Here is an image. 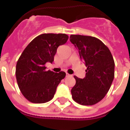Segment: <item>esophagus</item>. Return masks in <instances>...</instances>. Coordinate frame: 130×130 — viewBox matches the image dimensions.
I'll return each instance as SVG.
<instances>
[{"mask_svg":"<svg viewBox=\"0 0 130 130\" xmlns=\"http://www.w3.org/2000/svg\"><path fill=\"white\" fill-rule=\"evenodd\" d=\"M66 76H67V77H69V76H72V75H71V74H70L66 73Z\"/></svg>","mask_w":130,"mask_h":130,"instance_id":"1","label":"esophagus"}]
</instances>
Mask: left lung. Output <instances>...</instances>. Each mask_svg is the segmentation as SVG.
Wrapping results in <instances>:
<instances>
[{
  "mask_svg": "<svg viewBox=\"0 0 130 130\" xmlns=\"http://www.w3.org/2000/svg\"><path fill=\"white\" fill-rule=\"evenodd\" d=\"M70 39L87 67L84 79L74 76L76 84L71 90L72 98L82 105L95 104L105 97L111 86L114 78L113 58L109 48L96 37L71 35Z\"/></svg>",
  "mask_w": 130,
  "mask_h": 130,
  "instance_id": "1",
  "label": "left lung"
}]
</instances>
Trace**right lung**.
I'll list each match as a JSON object with an SVG mask.
<instances>
[{"label":"right lung","instance_id":"add662e5","mask_svg":"<svg viewBox=\"0 0 130 130\" xmlns=\"http://www.w3.org/2000/svg\"><path fill=\"white\" fill-rule=\"evenodd\" d=\"M68 35L44 33L28 44L16 65L17 84L24 98L32 103H45L53 99L56 88L66 74L46 71V62L54 61L57 48L68 41Z\"/></svg>","mask_w":130,"mask_h":130}]
</instances>
